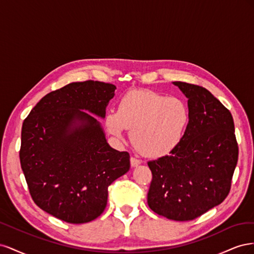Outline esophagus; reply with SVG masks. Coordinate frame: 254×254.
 <instances>
[{
	"label": "esophagus",
	"mask_w": 254,
	"mask_h": 254,
	"mask_svg": "<svg viewBox=\"0 0 254 254\" xmlns=\"http://www.w3.org/2000/svg\"><path fill=\"white\" fill-rule=\"evenodd\" d=\"M130 164H131V166H132V167H136V166H139V165L141 164V160H139V159H136V158H133V157H131V159H130Z\"/></svg>",
	"instance_id": "esophagus-1"
}]
</instances>
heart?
<instances>
[{"instance_id": "1", "label": "heart", "mask_w": 254, "mask_h": 254, "mask_svg": "<svg viewBox=\"0 0 254 254\" xmlns=\"http://www.w3.org/2000/svg\"><path fill=\"white\" fill-rule=\"evenodd\" d=\"M190 110L182 99L167 97L151 90H132L123 95L117 110L104 115L106 131L114 140L130 139L143 156L171 155L182 142L190 123Z\"/></svg>"}]
</instances>
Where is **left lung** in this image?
Segmentation results:
<instances>
[{"mask_svg": "<svg viewBox=\"0 0 254 254\" xmlns=\"http://www.w3.org/2000/svg\"><path fill=\"white\" fill-rule=\"evenodd\" d=\"M188 98L190 123L170 156L149 161L150 209L168 219H195L228 196L238 159L232 114L210 91L174 81Z\"/></svg>", "mask_w": 254, "mask_h": 254, "instance_id": "1", "label": "left lung"}]
</instances>
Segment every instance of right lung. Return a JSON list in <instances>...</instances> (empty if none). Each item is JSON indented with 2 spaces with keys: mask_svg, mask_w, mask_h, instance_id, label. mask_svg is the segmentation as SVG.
Here are the masks:
<instances>
[{
  "mask_svg": "<svg viewBox=\"0 0 254 254\" xmlns=\"http://www.w3.org/2000/svg\"><path fill=\"white\" fill-rule=\"evenodd\" d=\"M115 89L94 80L68 83L42 97L23 122L20 162L29 193L40 209L68 224L97 218L108 187L130 168L129 153L113 149L87 113L104 119Z\"/></svg>",
  "mask_w": 254,
  "mask_h": 254,
  "instance_id": "1",
  "label": "right lung"
}]
</instances>
